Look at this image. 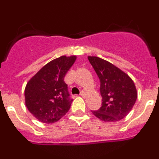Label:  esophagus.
I'll list each match as a JSON object with an SVG mask.
<instances>
[{
	"label": "esophagus",
	"mask_w": 159,
	"mask_h": 159,
	"mask_svg": "<svg viewBox=\"0 0 159 159\" xmlns=\"http://www.w3.org/2000/svg\"><path fill=\"white\" fill-rule=\"evenodd\" d=\"M80 95L82 97H84V96H85V95H86V92H84V91H82V92H80Z\"/></svg>",
	"instance_id": "34e87169"
}]
</instances>
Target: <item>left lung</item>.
Masks as SVG:
<instances>
[{"mask_svg": "<svg viewBox=\"0 0 159 159\" xmlns=\"http://www.w3.org/2000/svg\"><path fill=\"white\" fill-rule=\"evenodd\" d=\"M88 60L100 80L102 106L92 113L102 121L116 122L123 119L131 111L138 93L133 80L119 67L97 57Z\"/></svg>", "mask_w": 159, "mask_h": 159, "instance_id": "1", "label": "left lung"}]
</instances>
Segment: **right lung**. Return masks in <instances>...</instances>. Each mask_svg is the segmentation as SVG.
I'll return each instance as SVG.
<instances>
[{"label":"right lung","instance_id":"obj_1","mask_svg":"<svg viewBox=\"0 0 159 159\" xmlns=\"http://www.w3.org/2000/svg\"><path fill=\"white\" fill-rule=\"evenodd\" d=\"M76 60L62 56L43 66L25 87V105L32 116L43 123H53L65 116L72 99L64 79Z\"/></svg>","mask_w":159,"mask_h":159}]
</instances>
